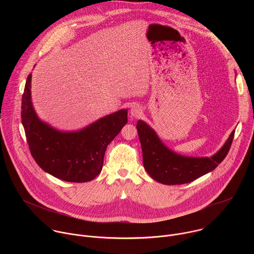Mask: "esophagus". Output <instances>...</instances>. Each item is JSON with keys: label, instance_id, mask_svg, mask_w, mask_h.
<instances>
[{"label": "esophagus", "instance_id": "esophagus-1", "mask_svg": "<svg viewBox=\"0 0 254 254\" xmlns=\"http://www.w3.org/2000/svg\"><path fill=\"white\" fill-rule=\"evenodd\" d=\"M142 115V108L139 106V105H133L131 108H130V116L132 118H138Z\"/></svg>", "mask_w": 254, "mask_h": 254}]
</instances>
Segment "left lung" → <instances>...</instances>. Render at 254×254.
Listing matches in <instances>:
<instances>
[{"instance_id":"obj_1","label":"left lung","mask_w":254,"mask_h":254,"mask_svg":"<svg viewBox=\"0 0 254 254\" xmlns=\"http://www.w3.org/2000/svg\"><path fill=\"white\" fill-rule=\"evenodd\" d=\"M136 129L141 144L142 163L148 174L159 183L179 185L213 171L227 156L235 130H232L222 148L209 157H188L169 149L146 122L138 121Z\"/></svg>"}]
</instances>
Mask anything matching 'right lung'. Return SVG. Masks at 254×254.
<instances>
[{"label":"right lung","instance_id":"right-lung-1","mask_svg":"<svg viewBox=\"0 0 254 254\" xmlns=\"http://www.w3.org/2000/svg\"><path fill=\"white\" fill-rule=\"evenodd\" d=\"M31 80L32 74H29L22 96L21 118L32 157L55 178L66 182H89L102 169L108 143L127 125V110L107 115L78 130H60L36 114Z\"/></svg>","mask_w":254,"mask_h":254}]
</instances>
